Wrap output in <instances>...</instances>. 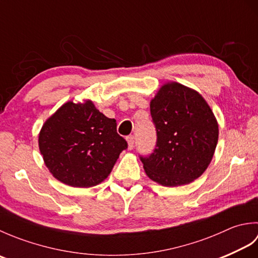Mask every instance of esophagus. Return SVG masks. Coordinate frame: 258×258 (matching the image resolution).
Wrapping results in <instances>:
<instances>
[{"mask_svg":"<svg viewBox=\"0 0 258 258\" xmlns=\"http://www.w3.org/2000/svg\"><path fill=\"white\" fill-rule=\"evenodd\" d=\"M126 141H127V143H128V149L132 150L133 147H134V144H135L134 135H128L127 138H126Z\"/></svg>","mask_w":258,"mask_h":258,"instance_id":"1","label":"esophagus"}]
</instances>
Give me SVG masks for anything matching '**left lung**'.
<instances>
[{"label":"left lung","instance_id":"1","mask_svg":"<svg viewBox=\"0 0 258 258\" xmlns=\"http://www.w3.org/2000/svg\"><path fill=\"white\" fill-rule=\"evenodd\" d=\"M155 149L140 155L147 176L164 186L189 184L205 172L218 140L211 107L194 90L178 83L161 87L151 102Z\"/></svg>","mask_w":258,"mask_h":258}]
</instances>
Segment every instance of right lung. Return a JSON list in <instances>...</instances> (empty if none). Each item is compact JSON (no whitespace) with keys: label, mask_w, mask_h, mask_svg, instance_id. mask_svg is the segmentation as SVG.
Returning <instances> with one entry per match:
<instances>
[{"label":"right lung","mask_w":258,"mask_h":258,"mask_svg":"<svg viewBox=\"0 0 258 258\" xmlns=\"http://www.w3.org/2000/svg\"><path fill=\"white\" fill-rule=\"evenodd\" d=\"M38 146L53 176L74 187H91L105 179L127 142L91 101L65 103L48 118Z\"/></svg>","instance_id":"right-lung-1"}]
</instances>
